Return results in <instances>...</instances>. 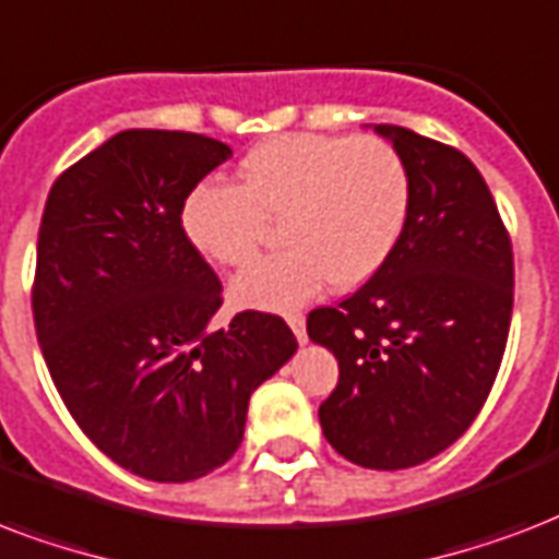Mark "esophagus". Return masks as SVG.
<instances>
[{"mask_svg": "<svg viewBox=\"0 0 559 559\" xmlns=\"http://www.w3.org/2000/svg\"><path fill=\"white\" fill-rule=\"evenodd\" d=\"M285 323L292 326V332L297 335V341H300V344H306V341H309V335H306V318H302L300 311H288V314H285Z\"/></svg>", "mask_w": 559, "mask_h": 559, "instance_id": "1", "label": "esophagus"}]
</instances>
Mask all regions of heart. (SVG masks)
Instances as JSON below:
<instances>
[{"label":"heart","instance_id":"obj_1","mask_svg":"<svg viewBox=\"0 0 559 559\" xmlns=\"http://www.w3.org/2000/svg\"><path fill=\"white\" fill-rule=\"evenodd\" d=\"M408 203V168L384 140L285 133L245 154L239 186H194L180 227L203 259L241 267L259 253L265 218H280L285 250L236 276L233 297L250 309H292L326 280L353 292L379 274Z\"/></svg>","mask_w":559,"mask_h":559}]
</instances>
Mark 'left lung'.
I'll return each mask as SVG.
<instances>
[{"instance_id":"1","label":"left lung","mask_w":559,"mask_h":559,"mask_svg":"<svg viewBox=\"0 0 559 559\" xmlns=\"http://www.w3.org/2000/svg\"><path fill=\"white\" fill-rule=\"evenodd\" d=\"M411 180L405 230L353 297L314 309L309 338L338 358L318 417L365 469H408L478 417L508 344L513 250L478 168L443 142L373 124Z\"/></svg>"}]
</instances>
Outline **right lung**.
Returning a JSON list of instances; mask_svg holds the SVG:
<instances>
[{"label":"right lung","instance_id":"right-lung-1","mask_svg":"<svg viewBox=\"0 0 559 559\" xmlns=\"http://www.w3.org/2000/svg\"><path fill=\"white\" fill-rule=\"evenodd\" d=\"M230 157L201 133L133 128L67 168L43 210L32 309L51 382L104 455L148 481L227 464L250 393L297 353L265 311L210 329L221 283L180 210Z\"/></svg>","mask_w":559,"mask_h":559}]
</instances>
